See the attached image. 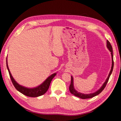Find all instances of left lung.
<instances>
[{
	"label": "left lung",
	"instance_id": "left-lung-1",
	"mask_svg": "<svg viewBox=\"0 0 121 121\" xmlns=\"http://www.w3.org/2000/svg\"><path fill=\"white\" fill-rule=\"evenodd\" d=\"M106 47H107V48L108 49V50H109L111 52V57H112V66H111V69L110 70V72L109 73V74H108V77L107 78V79H106L104 83L102 86L98 90H97L96 92H94V93H89V94L82 93H80V92H79L77 91L76 90L74 89V84H73V83H73V78L72 76H71V84H70V86H69V90H70V92H71V94H73V95H74L75 96L79 97V98L82 99H90V98H93V97H94V96H95L96 95H98V94H100L101 92L105 88L106 85V84H107L108 80H109L110 75H111V74H112V71H113V66H114V61H113V55L112 47V46H111V44H110V42L108 41V40H107V41H106Z\"/></svg>",
	"mask_w": 121,
	"mask_h": 121
}]
</instances>
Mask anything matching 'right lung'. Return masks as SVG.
<instances>
[{"instance_id": "right-lung-1", "label": "right lung", "mask_w": 121, "mask_h": 121, "mask_svg": "<svg viewBox=\"0 0 121 121\" xmlns=\"http://www.w3.org/2000/svg\"><path fill=\"white\" fill-rule=\"evenodd\" d=\"M6 65L11 81L15 88L20 93L29 97H38L46 93V92L48 91L52 80L56 74V72L53 73L51 75H50L48 78H47V79L39 86L35 87H32V88H29V87H27L20 85L15 81V80L12 76L10 70H9L8 65V62H7V58L6 59Z\"/></svg>"}]
</instances>
